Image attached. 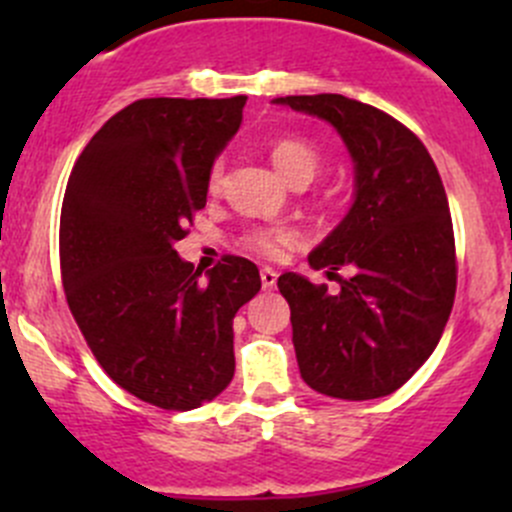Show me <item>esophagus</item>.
Wrapping results in <instances>:
<instances>
[{
    "instance_id": "esophagus-1",
    "label": "esophagus",
    "mask_w": 512,
    "mask_h": 512,
    "mask_svg": "<svg viewBox=\"0 0 512 512\" xmlns=\"http://www.w3.org/2000/svg\"><path fill=\"white\" fill-rule=\"evenodd\" d=\"M260 280H262V287H265V289H275V285H277V272L272 270V267H262V270H260Z\"/></svg>"
}]
</instances>
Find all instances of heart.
Wrapping results in <instances>:
<instances>
[{
	"mask_svg": "<svg viewBox=\"0 0 512 512\" xmlns=\"http://www.w3.org/2000/svg\"><path fill=\"white\" fill-rule=\"evenodd\" d=\"M270 160L277 168V173L287 180L289 185L297 183V180H312L314 173L319 168V153L314 151L309 143L299 141V138H277V141L270 143ZM220 183H223V163H215L213 170H210L208 188L210 193H218ZM252 247L262 255H280L282 247H287L292 242V235L287 230H257L250 235Z\"/></svg>",
	"mask_w": 512,
	"mask_h": 512,
	"instance_id": "obj_1",
	"label": "heart"
}]
</instances>
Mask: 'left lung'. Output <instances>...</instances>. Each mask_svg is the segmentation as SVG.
Listing matches in <instances>:
<instances>
[{"label":"left lung","mask_w":512,"mask_h":512,"mask_svg":"<svg viewBox=\"0 0 512 512\" xmlns=\"http://www.w3.org/2000/svg\"><path fill=\"white\" fill-rule=\"evenodd\" d=\"M272 103L327 121L354 163V203L312 252L309 267L339 277V292L285 272L299 374L332 399L394 394L433 354L456 297L451 210L426 146L396 118L342 94Z\"/></svg>","instance_id":"left-lung-1"}]
</instances>
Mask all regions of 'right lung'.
I'll use <instances>...</instances> for the list:
<instances>
[{"mask_svg": "<svg viewBox=\"0 0 512 512\" xmlns=\"http://www.w3.org/2000/svg\"><path fill=\"white\" fill-rule=\"evenodd\" d=\"M247 96L141 98L84 148L61 205L66 302L96 361L146 404L190 411L235 374L232 319L260 292L245 257L203 272L173 245L208 203Z\"/></svg>", "mask_w": 512, "mask_h": 512, "instance_id": "right-lung-1", "label": "right lung"}]
</instances>
